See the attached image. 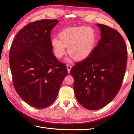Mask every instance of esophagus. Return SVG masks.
Here are the masks:
<instances>
[{
    "label": "esophagus",
    "instance_id": "34e87169",
    "mask_svg": "<svg viewBox=\"0 0 134 134\" xmlns=\"http://www.w3.org/2000/svg\"><path fill=\"white\" fill-rule=\"evenodd\" d=\"M67 71H68V72H70V70H71V68H72V65H70V64H68L67 65Z\"/></svg>",
    "mask_w": 134,
    "mask_h": 134
}]
</instances>
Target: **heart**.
I'll return each mask as SVG.
<instances>
[{
	"label": "heart",
	"instance_id": "b5f03b06",
	"mask_svg": "<svg viewBox=\"0 0 134 134\" xmlns=\"http://www.w3.org/2000/svg\"><path fill=\"white\" fill-rule=\"evenodd\" d=\"M58 37H54L51 40L54 55L58 59L63 57L67 47L70 59L85 60L92 55L97 42L96 31L90 27L66 28L59 33Z\"/></svg>",
	"mask_w": 134,
	"mask_h": 134
}]
</instances>
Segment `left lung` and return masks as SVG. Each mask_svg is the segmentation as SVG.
<instances>
[{
    "label": "left lung",
    "instance_id": "left-lung-1",
    "mask_svg": "<svg viewBox=\"0 0 134 134\" xmlns=\"http://www.w3.org/2000/svg\"><path fill=\"white\" fill-rule=\"evenodd\" d=\"M101 38L89 58L70 71L76 99L87 109H101L112 101L120 89L126 71L127 51L117 30L97 24Z\"/></svg>",
    "mask_w": 134,
    "mask_h": 134
}]
</instances>
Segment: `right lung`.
Wrapping results in <instances>:
<instances>
[{"label": "right lung", "mask_w": 134, "mask_h": 134, "mask_svg": "<svg viewBox=\"0 0 134 134\" xmlns=\"http://www.w3.org/2000/svg\"><path fill=\"white\" fill-rule=\"evenodd\" d=\"M59 22L42 19L27 24L16 35L9 62L14 86L30 106L42 109L55 101L67 67L53 55L51 31Z\"/></svg>", "instance_id": "add662e5"}]
</instances>
